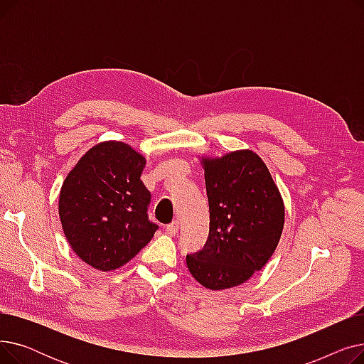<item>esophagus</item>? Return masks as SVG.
I'll return each instance as SVG.
<instances>
[{"label":"esophagus","instance_id":"1","mask_svg":"<svg viewBox=\"0 0 364 364\" xmlns=\"http://www.w3.org/2000/svg\"><path fill=\"white\" fill-rule=\"evenodd\" d=\"M178 227H180V223L176 220V221H172L171 224H168V225L165 227V232H166L169 236H174V235L178 233Z\"/></svg>","mask_w":364,"mask_h":364}]
</instances>
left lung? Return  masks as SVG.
<instances>
[{
  "label": "left lung",
  "mask_w": 364,
  "mask_h": 364,
  "mask_svg": "<svg viewBox=\"0 0 364 364\" xmlns=\"http://www.w3.org/2000/svg\"><path fill=\"white\" fill-rule=\"evenodd\" d=\"M209 203V236L187 269L211 291L250 280L274 254L284 224V203L269 168L254 150L199 156Z\"/></svg>",
  "instance_id": "obj_1"
}]
</instances>
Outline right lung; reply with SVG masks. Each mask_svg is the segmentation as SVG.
I'll list each match as a JSON object with an SVG mask.
<instances>
[{
	"instance_id": "right-lung-1",
	"label": "right lung",
	"mask_w": 364,
	"mask_h": 364,
	"mask_svg": "<svg viewBox=\"0 0 364 364\" xmlns=\"http://www.w3.org/2000/svg\"><path fill=\"white\" fill-rule=\"evenodd\" d=\"M146 158L129 144L109 140L87 150L69 171L59 217L72 251L99 272H114L151 240L150 192L140 180Z\"/></svg>"
}]
</instances>
